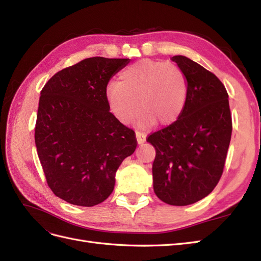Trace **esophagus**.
<instances>
[{
	"label": "esophagus",
	"mask_w": 261,
	"mask_h": 261,
	"mask_svg": "<svg viewBox=\"0 0 261 261\" xmlns=\"http://www.w3.org/2000/svg\"><path fill=\"white\" fill-rule=\"evenodd\" d=\"M136 138H137L138 144H143L146 141V134L140 133V132H136Z\"/></svg>",
	"instance_id": "obj_1"
}]
</instances>
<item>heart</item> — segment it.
<instances>
[{"mask_svg": "<svg viewBox=\"0 0 261 261\" xmlns=\"http://www.w3.org/2000/svg\"><path fill=\"white\" fill-rule=\"evenodd\" d=\"M186 96L187 84L181 70L149 59L126 67L118 82L110 83L106 89L107 107L121 124H129L140 107L144 114L137 125L141 128L156 122L162 126L175 123L184 110Z\"/></svg>", "mask_w": 261, "mask_h": 261, "instance_id": "obj_1", "label": "heart"}]
</instances>
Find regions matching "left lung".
Masks as SVG:
<instances>
[{
  "mask_svg": "<svg viewBox=\"0 0 261 261\" xmlns=\"http://www.w3.org/2000/svg\"><path fill=\"white\" fill-rule=\"evenodd\" d=\"M175 62L187 84L178 120L147 139L155 149L153 191L172 206H187L208 196L222 175L232 135L228 94L219 78L183 55Z\"/></svg>",
  "mask_w": 261,
  "mask_h": 261,
  "instance_id": "left-lung-1",
  "label": "left lung"
}]
</instances>
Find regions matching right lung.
I'll list each match as a JSON object with an SVG mask.
<instances>
[{
    "mask_svg": "<svg viewBox=\"0 0 261 261\" xmlns=\"http://www.w3.org/2000/svg\"><path fill=\"white\" fill-rule=\"evenodd\" d=\"M129 59L89 58L60 70L39 99L35 143L48 185L68 203L105 201L115 173L137 147L133 129L110 113L106 89Z\"/></svg>",
    "mask_w": 261,
    "mask_h": 261,
    "instance_id": "obj_1",
    "label": "right lung"
}]
</instances>
